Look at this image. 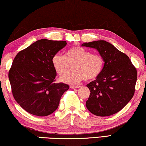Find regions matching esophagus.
<instances>
[{"mask_svg":"<svg viewBox=\"0 0 146 146\" xmlns=\"http://www.w3.org/2000/svg\"><path fill=\"white\" fill-rule=\"evenodd\" d=\"M70 88H80V86H70Z\"/></svg>","mask_w":146,"mask_h":146,"instance_id":"1","label":"esophagus"}]
</instances>
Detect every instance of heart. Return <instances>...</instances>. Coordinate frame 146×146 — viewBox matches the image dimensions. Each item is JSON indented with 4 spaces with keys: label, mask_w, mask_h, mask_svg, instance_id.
<instances>
[{
    "label": "heart",
    "mask_w": 146,
    "mask_h": 146,
    "mask_svg": "<svg viewBox=\"0 0 146 146\" xmlns=\"http://www.w3.org/2000/svg\"><path fill=\"white\" fill-rule=\"evenodd\" d=\"M54 70L63 76L74 66L73 72L61 78V81L67 84H77L84 79H95L103 69L104 60L99 54H92L81 46H74L66 52L65 56L56 54L52 58Z\"/></svg>",
    "instance_id": "obj_1"
}]
</instances>
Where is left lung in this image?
<instances>
[{
  "label": "left lung",
  "mask_w": 146,
  "mask_h": 146,
  "mask_svg": "<svg viewBox=\"0 0 146 146\" xmlns=\"http://www.w3.org/2000/svg\"><path fill=\"white\" fill-rule=\"evenodd\" d=\"M82 46L96 49L104 62L100 75L86 85L90 92L86 102V108L96 116L116 113L133 97L136 69L125 54L107 41L84 42Z\"/></svg>",
  "instance_id": "obj_1"
}]
</instances>
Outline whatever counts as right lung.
Instances as JSON below:
<instances>
[{
	"label": "right lung",
	"mask_w": 146,
	"mask_h": 146,
	"mask_svg": "<svg viewBox=\"0 0 146 146\" xmlns=\"http://www.w3.org/2000/svg\"><path fill=\"white\" fill-rule=\"evenodd\" d=\"M66 41L41 39L17 53L8 73L14 99L32 115L44 117L55 111L63 94L69 88L56 83L52 58Z\"/></svg>",
	"instance_id": "add662e5"
}]
</instances>
